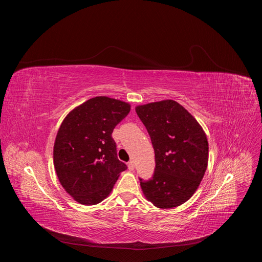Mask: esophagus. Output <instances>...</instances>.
<instances>
[{"label":"esophagus","instance_id":"esophagus-1","mask_svg":"<svg viewBox=\"0 0 262 262\" xmlns=\"http://www.w3.org/2000/svg\"><path fill=\"white\" fill-rule=\"evenodd\" d=\"M134 169H135V163H134L133 161H129V162H128V170L133 171Z\"/></svg>","mask_w":262,"mask_h":262}]
</instances>
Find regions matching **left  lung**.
Listing matches in <instances>:
<instances>
[{
	"instance_id": "1",
	"label": "left lung",
	"mask_w": 262,
	"mask_h": 262,
	"mask_svg": "<svg viewBox=\"0 0 262 262\" xmlns=\"http://www.w3.org/2000/svg\"><path fill=\"white\" fill-rule=\"evenodd\" d=\"M136 112L156 157L152 177L139 178L142 191L159 208L179 206L193 196L206 171V135L189 112L171 99L139 105Z\"/></svg>"
}]
</instances>
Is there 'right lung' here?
Returning a JSON list of instances; mask_svg holds the SVG:
<instances>
[{"mask_svg": "<svg viewBox=\"0 0 262 262\" xmlns=\"http://www.w3.org/2000/svg\"><path fill=\"white\" fill-rule=\"evenodd\" d=\"M129 111L126 102L97 96L63 120L54 145V166L65 191L79 203L101 202L127 169L117 158L112 133Z\"/></svg>", "mask_w": 262, "mask_h": 262, "instance_id": "add662e5", "label": "right lung"}]
</instances>
